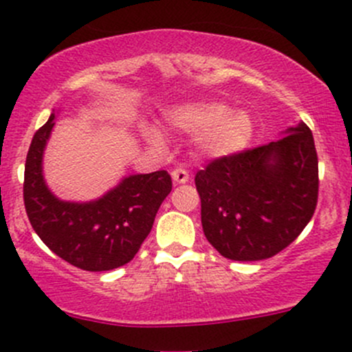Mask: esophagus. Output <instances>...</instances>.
Masks as SVG:
<instances>
[{"label":"esophagus","mask_w":352,"mask_h":352,"mask_svg":"<svg viewBox=\"0 0 352 352\" xmlns=\"http://www.w3.org/2000/svg\"><path fill=\"white\" fill-rule=\"evenodd\" d=\"M171 176H173V181H175L176 184H183L190 179V175H188L186 169H183V168H176L175 171L171 173Z\"/></svg>","instance_id":"34e87169"}]
</instances>
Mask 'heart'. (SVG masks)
Masks as SVG:
<instances>
[{
	"instance_id": "heart-1",
	"label": "heart",
	"mask_w": 352,
	"mask_h": 352,
	"mask_svg": "<svg viewBox=\"0 0 352 352\" xmlns=\"http://www.w3.org/2000/svg\"><path fill=\"white\" fill-rule=\"evenodd\" d=\"M171 123L198 137V147L210 157H223L244 149L252 133L251 118L244 111H232L222 103H193L177 110ZM154 144L161 142L155 130H147Z\"/></svg>"
}]
</instances>
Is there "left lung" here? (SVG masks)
Instances as JSON below:
<instances>
[{
	"label": "left lung",
	"instance_id": "1",
	"mask_svg": "<svg viewBox=\"0 0 352 352\" xmlns=\"http://www.w3.org/2000/svg\"><path fill=\"white\" fill-rule=\"evenodd\" d=\"M205 237L223 257L261 261L288 248L314 217L318 159L305 123L278 142L215 157L195 176Z\"/></svg>",
	"mask_w": 352,
	"mask_h": 352
}]
</instances>
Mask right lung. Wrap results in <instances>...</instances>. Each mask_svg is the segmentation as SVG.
Returning a JSON list of instances; mask_svg holds the SVG:
<instances>
[{"label":"right lung","mask_w":352,"mask_h":352,"mask_svg":"<svg viewBox=\"0 0 352 352\" xmlns=\"http://www.w3.org/2000/svg\"><path fill=\"white\" fill-rule=\"evenodd\" d=\"M56 115L35 132L25 162L23 201L43 244L72 266L110 271L130 263L149 235L155 213L171 193L168 171L129 176L98 201L69 203L54 197L42 176V154Z\"/></svg>","instance_id":"1"}]
</instances>
